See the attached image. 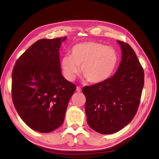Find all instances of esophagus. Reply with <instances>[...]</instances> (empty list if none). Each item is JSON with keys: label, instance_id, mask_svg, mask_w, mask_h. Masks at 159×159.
I'll use <instances>...</instances> for the list:
<instances>
[{"label": "esophagus", "instance_id": "obj_1", "mask_svg": "<svg viewBox=\"0 0 159 159\" xmlns=\"http://www.w3.org/2000/svg\"><path fill=\"white\" fill-rule=\"evenodd\" d=\"M76 91L77 92H81V88H80V87H79V86H78V87L76 88Z\"/></svg>", "mask_w": 159, "mask_h": 159}]
</instances>
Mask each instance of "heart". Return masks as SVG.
I'll return each instance as SVG.
<instances>
[{
	"mask_svg": "<svg viewBox=\"0 0 159 159\" xmlns=\"http://www.w3.org/2000/svg\"><path fill=\"white\" fill-rule=\"evenodd\" d=\"M118 61V54L115 48L99 42L88 41L73 46L71 55L61 59V66L68 80L75 79L80 66V72L88 82L99 83L111 77Z\"/></svg>",
	"mask_w": 159,
	"mask_h": 159,
	"instance_id": "heart-1",
	"label": "heart"
}]
</instances>
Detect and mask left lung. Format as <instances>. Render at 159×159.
I'll return each mask as SVG.
<instances>
[{"instance_id":"1","label":"left lung","mask_w":159,"mask_h":159,"mask_svg":"<svg viewBox=\"0 0 159 159\" xmlns=\"http://www.w3.org/2000/svg\"><path fill=\"white\" fill-rule=\"evenodd\" d=\"M122 58L114 76L104 82L85 86L87 123L101 134H112L127 125L135 116L140 102L144 73L133 48L118 41Z\"/></svg>"}]
</instances>
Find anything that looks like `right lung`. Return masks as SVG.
Wrapping results in <instances>:
<instances>
[{
  "label": "right lung",
  "mask_w": 159,
  "mask_h": 159,
  "mask_svg": "<svg viewBox=\"0 0 159 159\" xmlns=\"http://www.w3.org/2000/svg\"><path fill=\"white\" fill-rule=\"evenodd\" d=\"M66 37L41 39L16 61L12 73L14 106L29 128L50 133L62 125L76 89L61 75L59 49Z\"/></svg>",
  "instance_id": "add662e5"
}]
</instances>
